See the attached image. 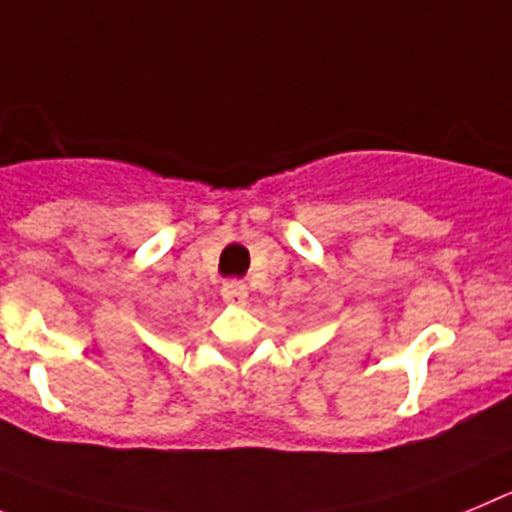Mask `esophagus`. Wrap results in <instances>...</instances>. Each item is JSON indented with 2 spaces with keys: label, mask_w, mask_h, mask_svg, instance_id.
Returning <instances> with one entry per match:
<instances>
[{
  "label": "esophagus",
  "mask_w": 512,
  "mask_h": 512,
  "mask_svg": "<svg viewBox=\"0 0 512 512\" xmlns=\"http://www.w3.org/2000/svg\"><path fill=\"white\" fill-rule=\"evenodd\" d=\"M222 298L232 306H245L247 303V285L242 280H229L222 288Z\"/></svg>",
  "instance_id": "obj_1"
}]
</instances>
